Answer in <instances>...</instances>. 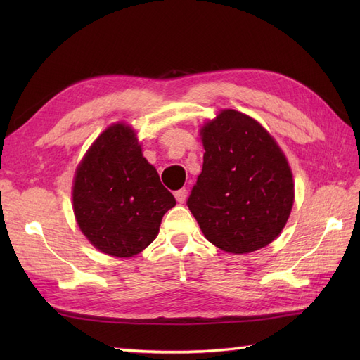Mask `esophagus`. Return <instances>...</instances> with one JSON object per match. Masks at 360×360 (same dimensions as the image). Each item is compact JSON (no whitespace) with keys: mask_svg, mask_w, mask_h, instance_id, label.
Here are the masks:
<instances>
[{"mask_svg":"<svg viewBox=\"0 0 360 360\" xmlns=\"http://www.w3.org/2000/svg\"><path fill=\"white\" fill-rule=\"evenodd\" d=\"M186 189H179V191H176L174 192V197H176V200L179 201V202H184V200H186Z\"/></svg>","mask_w":360,"mask_h":360,"instance_id":"esophagus-1","label":"esophagus"}]
</instances>
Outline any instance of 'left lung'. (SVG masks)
I'll return each mask as SVG.
<instances>
[{"instance_id": "obj_1", "label": "left lung", "mask_w": 360, "mask_h": 360, "mask_svg": "<svg viewBox=\"0 0 360 360\" xmlns=\"http://www.w3.org/2000/svg\"><path fill=\"white\" fill-rule=\"evenodd\" d=\"M202 171L188 207L207 240L248 254L284 230L294 202L288 160L257 120L224 110L201 130Z\"/></svg>"}]
</instances>
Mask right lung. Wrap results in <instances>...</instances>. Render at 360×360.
<instances>
[{"label": "right lung", "instance_id": "obj_1", "mask_svg": "<svg viewBox=\"0 0 360 360\" xmlns=\"http://www.w3.org/2000/svg\"><path fill=\"white\" fill-rule=\"evenodd\" d=\"M73 212L81 231L103 254L129 258L155 240L176 198L143 156L135 130L117 123L99 135L78 165Z\"/></svg>", "mask_w": 360, "mask_h": 360}]
</instances>
